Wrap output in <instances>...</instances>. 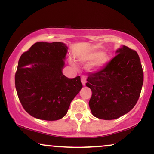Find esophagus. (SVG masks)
<instances>
[{
    "label": "esophagus",
    "mask_w": 154,
    "mask_h": 154,
    "mask_svg": "<svg viewBox=\"0 0 154 154\" xmlns=\"http://www.w3.org/2000/svg\"><path fill=\"white\" fill-rule=\"evenodd\" d=\"M81 82H82L83 85H85V83H86V77L85 75H82L81 77Z\"/></svg>",
    "instance_id": "obj_1"
}]
</instances>
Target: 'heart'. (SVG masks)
Returning a JSON list of instances; mask_svg holds the SVG:
<instances>
[{
  "instance_id": "heart-1",
  "label": "heart",
  "mask_w": 154,
  "mask_h": 154,
  "mask_svg": "<svg viewBox=\"0 0 154 154\" xmlns=\"http://www.w3.org/2000/svg\"><path fill=\"white\" fill-rule=\"evenodd\" d=\"M108 56L105 53L90 52L79 58L81 63H90V69L92 70H98L101 69L108 62Z\"/></svg>"
}]
</instances>
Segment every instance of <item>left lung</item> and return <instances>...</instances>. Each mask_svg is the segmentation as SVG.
Returning a JSON list of instances; mask_svg holds the SVG:
<instances>
[{
  "label": "left lung",
  "instance_id": "left-lung-1",
  "mask_svg": "<svg viewBox=\"0 0 154 154\" xmlns=\"http://www.w3.org/2000/svg\"><path fill=\"white\" fill-rule=\"evenodd\" d=\"M99 71L88 73L86 86L92 91L93 115L115 119L133 109L140 95L143 72L137 53L124 45Z\"/></svg>",
  "mask_w": 154,
  "mask_h": 154
}]
</instances>
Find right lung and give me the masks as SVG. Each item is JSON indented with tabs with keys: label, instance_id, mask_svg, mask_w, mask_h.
I'll use <instances>...</instances> for the list:
<instances>
[{
	"label": "right lung",
	"instance_id": "add662e5",
	"mask_svg": "<svg viewBox=\"0 0 154 154\" xmlns=\"http://www.w3.org/2000/svg\"><path fill=\"white\" fill-rule=\"evenodd\" d=\"M67 49L61 42H38L19 60L15 74L17 95L24 110L37 119H61L82 88L79 76L71 79L62 73Z\"/></svg>",
	"mask_w": 154,
	"mask_h": 154
}]
</instances>
